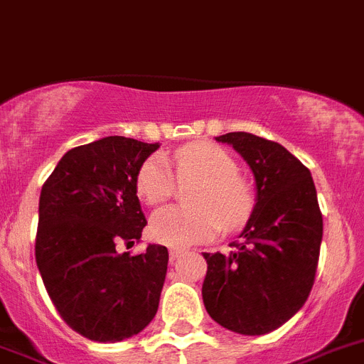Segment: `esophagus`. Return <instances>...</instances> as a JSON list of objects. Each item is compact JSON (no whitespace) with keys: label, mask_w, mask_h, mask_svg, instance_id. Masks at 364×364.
<instances>
[{"label":"esophagus","mask_w":364,"mask_h":364,"mask_svg":"<svg viewBox=\"0 0 364 364\" xmlns=\"http://www.w3.org/2000/svg\"><path fill=\"white\" fill-rule=\"evenodd\" d=\"M181 255H183V251H181V249H176V247H173V249H170V260H178V258L179 257H181Z\"/></svg>","instance_id":"obj_1"}]
</instances>
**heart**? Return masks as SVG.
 Wrapping results in <instances>:
<instances>
[{
  "instance_id": "heart-1",
  "label": "heart",
  "mask_w": 364,
  "mask_h": 364,
  "mask_svg": "<svg viewBox=\"0 0 364 364\" xmlns=\"http://www.w3.org/2000/svg\"><path fill=\"white\" fill-rule=\"evenodd\" d=\"M173 166L179 179H198L188 201L192 207L159 208L150 221V235L170 247H191L207 242L221 230H235L251 218L255 192L247 179L238 173L235 157L210 143H192L173 151ZM135 188L148 205L168 200L176 178L166 157L150 156L137 172Z\"/></svg>"
}]
</instances>
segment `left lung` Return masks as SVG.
Listing matches in <instances>:
<instances>
[{"label":"left lung","mask_w":364,"mask_h":364,"mask_svg":"<svg viewBox=\"0 0 364 364\" xmlns=\"http://www.w3.org/2000/svg\"><path fill=\"white\" fill-rule=\"evenodd\" d=\"M247 161L257 205L229 255L203 252L207 314L242 335L277 330L308 300L317 273L322 214L311 173L282 144L247 132L216 137Z\"/></svg>","instance_id":"left-lung-1"}]
</instances>
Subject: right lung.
<instances>
[{"label":"right lung","instance_id":"obj_1","mask_svg":"<svg viewBox=\"0 0 364 364\" xmlns=\"http://www.w3.org/2000/svg\"><path fill=\"white\" fill-rule=\"evenodd\" d=\"M157 148L121 135L99 139L69 150L42 186L38 269L60 317L91 341L128 339L157 314L166 247L119 251L146 225L135 178Z\"/></svg>","mask_w":364,"mask_h":364}]
</instances>
